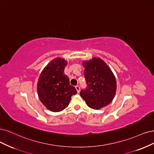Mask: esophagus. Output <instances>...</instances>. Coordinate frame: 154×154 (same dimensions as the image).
Segmentation results:
<instances>
[{
  "instance_id": "esophagus-1",
  "label": "esophagus",
  "mask_w": 154,
  "mask_h": 154,
  "mask_svg": "<svg viewBox=\"0 0 154 154\" xmlns=\"http://www.w3.org/2000/svg\"><path fill=\"white\" fill-rule=\"evenodd\" d=\"M75 89H76V90H77V93H79L80 92V87H79V86H75Z\"/></svg>"
}]
</instances>
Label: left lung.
I'll return each instance as SVG.
<instances>
[{
    "label": "left lung",
    "instance_id": "8db88e82",
    "mask_svg": "<svg viewBox=\"0 0 154 154\" xmlns=\"http://www.w3.org/2000/svg\"><path fill=\"white\" fill-rule=\"evenodd\" d=\"M84 75L87 88L80 95L88 107L99 109L109 104L115 98L116 81L111 69L100 57L84 61Z\"/></svg>",
    "mask_w": 154,
    "mask_h": 154
}]
</instances>
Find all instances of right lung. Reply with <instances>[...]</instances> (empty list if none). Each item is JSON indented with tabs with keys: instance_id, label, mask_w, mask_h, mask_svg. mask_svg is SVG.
<instances>
[{
	"instance_id": "1",
	"label": "right lung",
	"mask_w": 154,
	"mask_h": 154,
	"mask_svg": "<svg viewBox=\"0 0 154 154\" xmlns=\"http://www.w3.org/2000/svg\"><path fill=\"white\" fill-rule=\"evenodd\" d=\"M68 62L61 57L54 59L43 68L37 83L39 100L47 109L59 112L64 109L77 93L70 84L67 75L64 74Z\"/></svg>"
}]
</instances>
